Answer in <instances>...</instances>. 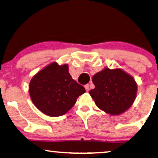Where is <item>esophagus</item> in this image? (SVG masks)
<instances>
[{"instance_id":"1","label":"esophagus","mask_w":158,"mask_h":158,"mask_svg":"<svg viewBox=\"0 0 158 158\" xmlns=\"http://www.w3.org/2000/svg\"><path fill=\"white\" fill-rule=\"evenodd\" d=\"M84 87H85V89H86V91H87V92H88V91H89V84H86L85 86H84Z\"/></svg>"}]
</instances>
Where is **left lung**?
I'll list each match as a JSON object with an SVG mask.
<instances>
[{
    "label": "left lung",
    "instance_id": "obj_1",
    "mask_svg": "<svg viewBox=\"0 0 158 158\" xmlns=\"http://www.w3.org/2000/svg\"><path fill=\"white\" fill-rule=\"evenodd\" d=\"M95 88L89 91L98 109L110 116L123 114L137 95L138 86L133 77L123 69L105 67L92 77Z\"/></svg>",
    "mask_w": 158,
    "mask_h": 158
}]
</instances>
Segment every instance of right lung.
<instances>
[{"instance_id": "obj_1", "label": "right lung", "mask_w": 158, "mask_h": 158, "mask_svg": "<svg viewBox=\"0 0 158 158\" xmlns=\"http://www.w3.org/2000/svg\"><path fill=\"white\" fill-rule=\"evenodd\" d=\"M85 91L83 86L72 78L67 64L59 65L55 62L37 72L29 84L32 103L50 117L65 114Z\"/></svg>"}]
</instances>
